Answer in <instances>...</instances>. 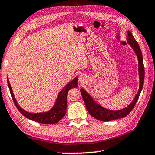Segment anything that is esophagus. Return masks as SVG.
<instances>
[{
  "instance_id": "34e87169",
  "label": "esophagus",
  "mask_w": 155,
  "mask_h": 155,
  "mask_svg": "<svg viewBox=\"0 0 155 155\" xmlns=\"http://www.w3.org/2000/svg\"><path fill=\"white\" fill-rule=\"evenodd\" d=\"M84 79H85V78H84V75H82V74H81V75L79 76V79L81 80V81H84Z\"/></svg>"
}]
</instances>
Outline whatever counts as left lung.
Returning <instances> with one entry per match:
<instances>
[{"label": "left lung", "mask_w": 155, "mask_h": 155, "mask_svg": "<svg viewBox=\"0 0 155 155\" xmlns=\"http://www.w3.org/2000/svg\"><path fill=\"white\" fill-rule=\"evenodd\" d=\"M127 34H128V36H127V39H128L127 43L130 45L132 49L134 50L138 58V71L139 77H140V88H139V91L134 97L133 101L131 102L130 104L128 105V107H125L124 109H119V110L113 111L109 110V109H107L104 108V107H101L100 104H97L94 100L93 98L91 97V95H89V94H88V92L86 90H84V89H80L84 104H85L88 111H89V113L91 117L98 119V120L109 121L117 119L124 118V117H127L132 111L133 108H134L137 101L138 100L141 91H142L144 80V64H143L142 54L138 43L136 41L132 33L130 31H127Z\"/></svg>", "instance_id": "1"}]
</instances>
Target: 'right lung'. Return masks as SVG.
Listing matches in <instances>:
<instances>
[{
  "mask_svg": "<svg viewBox=\"0 0 155 155\" xmlns=\"http://www.w3.org/2000/svg\"><path fill=\"white\" fill-rule=\"evenodd\" d=\"M7 81L11 97L13 98V102H14L17 109H18V111L22 114L23 116L31 119V120L36 121V122L48 124L57 123L58 121H59L65 116L66 112V107H67L68 91L71 89L78 87V77H76L75 79L70 81L68 84H66L64 89L58 93L57 99H56L54 107L49 111L41 113H30L28 111L23 110L20 106L18 104L16 99H15L14 94H13L12 88H11V84H10L8 78H7Z\"/></svg>",
  "mask_w": 155,
  "mask_h": 155,
  "instance_id": "right-lung-1",
  "label": "right lung"
}]
</instances>
